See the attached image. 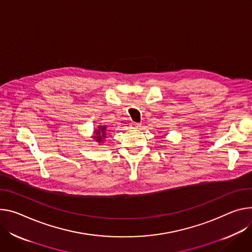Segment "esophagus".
<instances>
[{"mask_svg": "<svg viewBox=\"0 0 252 252\" xmlns=\"http://www.w3.org/2000/svg\"><path fill=\"white\" fill-rule=\"evenodd\" d=\"M130 126H131V128H139L141 126V125L139 123H132L130 125Z\"/></svg>", "mask_w": 252, "mask_h": 252, "instance_id": "34e87169", "label": "esophagus"}]
</instances>
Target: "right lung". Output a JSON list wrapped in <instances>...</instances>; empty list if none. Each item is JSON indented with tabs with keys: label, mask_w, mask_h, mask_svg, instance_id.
Wrapping results in <instances>:
<instances>
[{
	"label": "right lung",
	"mask_w": 252,
	"mask_h": 252,
	"mask_svg": "<svg viewBox=\"0 0 252 252\" xmlns=\"http://www.w3.org/2000/svg\"><path fill=\"white\" fill-rule=\"evenodd\" d=\"M106 126H99V129H96L95 130V133H96V136H94V139L96 142H102V139L105 138L106 135Z\"/></svg>",
	"instance_id": "obj_1"
}]
</instances>
